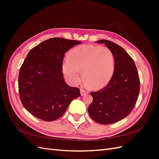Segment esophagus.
Instances as JSON below:
<instances>
[{
    "instance_id": "esophagus-1",
    "label": "esophagus",
    "mask_w": 159,
    "mask_h": 159,
    "mask_svg": "<svg viewBox=\"0 0 159 159\" xmlns=\"http://www.w3.org/2000/svg\"><path fill=\"white\" fill-rule=\"evenodd\" d=\"M80 94H81V96H83V95H87L88 92L86 91H85L84 89H80Z\"/></svg>"
}]
</instances>
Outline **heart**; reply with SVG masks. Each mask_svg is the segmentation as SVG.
Instances as JSON below:
<instances>
[{
	"instance_id": "obj_1",
	"label": "heart",
	"mask_w": 159,
	"mask_h": 159,
	"mask_svg": "<svg viewBox=\"0 0 159 159\" xmlns=\"http://www.w3.org/2000/svg\"><path fill=\"white\" fill-rule=\"evenodd\" d=\"M68 58L62 62V71L71 84L76 85L81 80V70L85 84L94 89L105 87L115 71L113 53L109 48L98 45H81L72 48Z\"/></svg>"
}]
</instances>
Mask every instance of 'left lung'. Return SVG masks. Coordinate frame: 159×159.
<instances>
[{
	"label": "left lung",
	"mask_w": 159,
	"mask_h": 159,
	"mask_svg": "<svg viewBox=\"0 0 159 159\" xmlns=\"http://www.w3.org/2000/svg\"><path fill=\"white\" fill-rule=\"evenodd\" d=\"M96 42L105 44L115 57L114 74L106 87L91 92L93 102L88 113L99 124L117 123L131 112L140 91V80L133 60L122 47L107 40Z\"/></svg>",
	"instance_id": "obj_1"
}]
</instances>
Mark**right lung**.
Returning <instances> with one entry per match:
<instances>
[{
    "label": "right lung",
    "mask_w": 159,
    "mask_h": 159,
    "mask_svg": "<svg viewBox=\"0 0 159 159\" xmlns=\"http://www.w3.org/2000/svg\"><path fill=\"white\" fill-rule=\"evenodd\" d=\"M81 42L53 38L28 52L18 75L19 95L28 112L46 121L60 118L80 89L67 84L62 73L65 53Z\"/></svg>",
    "instance_id": "obj_1"
}]
</instances>
